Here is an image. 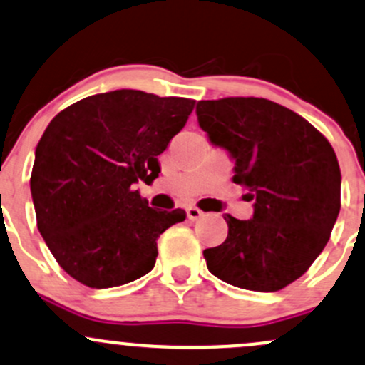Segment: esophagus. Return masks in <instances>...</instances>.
<instances>
[{
    "mask_svg": "<svg viewBox=\"0 0 365 365\" xmlns=\"http://www.w3.org/2000/svg\"><path fill=\"white\" fill-rule=\"evenodd\" d=\"M201 217H202V212L199 208H195V206H189V208H187V218H189V220L194 222Z\"/></svg>",
    "mask_w": 365,
    "mask_h": 365,
    "instance_id": "34e87169",
    "label": "esophagus"
}]
</instances>
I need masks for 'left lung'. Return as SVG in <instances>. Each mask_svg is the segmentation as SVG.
Returning a JSON list of instances; mask_svg holds the SVG:
<instances>
[{
    "label": "left lung",
    "instance_id": "1",
    "mask_svg": "<svg viewBox=\"0 0 365 365\" xmlns=\"http://www.w3.org/2000/svg\"><path fill=\"white\" fill-rule=\"evenodd\" d=\"M199 125L234 160V183L248 190L250 220L224 215L222 245L202 252L210 273L229 285L276 292L301 278L327 245L341 208L334 148L292 110L264 98L199 101Z\"/></svg>",
    "mask_w": 365,
    "mask_h": 365
}]
</instances>
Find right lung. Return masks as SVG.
<instances>
[{
	"instance_id": "1",
	"label": "right lung",
	"mask_w": 365,
	"mask_h": 365,
	"mask_svg": "<svg viewBox=\"0 0 365 365\" xmlns=\"http://www.w3.org/2000/svg\"><path fill=\"white\" fill-rule=\"evenodd\" d=\"M194 105L120 89L73 103L45 129L31 173L36 225L76 282L110 289L155 266L157 237L187 215L150 208L134 183L159 176L157 155Z\"/></svg>"
}]
</instances>
